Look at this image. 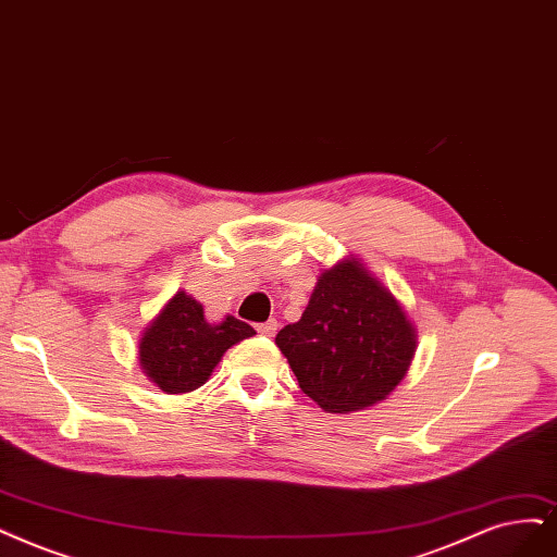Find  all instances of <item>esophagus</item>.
Wrapping results in <instances>:
<instances>
[{"label": "esophagus", "mask_w": 557, "mask_h": 557, "mask_svg": "<svg viewBox=\"0 0 557 557\" xmlns=\"http://www.w3.org/2000/svg\"><path fill=\"white\" fill-rule=\"evenodd\" d=\"M277 327H280V323L275 319H271V321H265V323H259L257 325V333L263 335V337H273L277 333Z\"/></svg>", "instance_id": "1"}]
</instances>
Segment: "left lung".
<instances>
[{"label":"left lung","instance_id":"left-lung-1","mask_svg":"<svg viewBox=\"0 0 557 557\" xmlns=\"http://www.w3.org/2000/svg\"><path fill=\"white\" fill-rule=\"evenodd\" d=\"M275 344L307 397L325 413H351L395 393L418 331L393 292L348 255L323 268L300 321L284 325Z\"/></svg>","mask_w":557,"mask_h":557}]
</instances>
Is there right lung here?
I'll use <instances>...</instances> for the list:
<instances>
[{
	"mask_svg": "<svg viewBox=\"0 0 557 557\" xmlns=\"http://www.w3.org/2000/svg\"><path fill=\"white\" fill-rule=\"evenodd\" d=\"M252 335L255 327L232 314L206 321L203 305L178 289L141 331L139 367L162 393L185 395L211 379L232 346Z\"/></svg>",
	"mask_w": 557,
	"mask_h": 557,
	"instance_id": "obj_1",
	"label": "right lung"
}]
</instances>
